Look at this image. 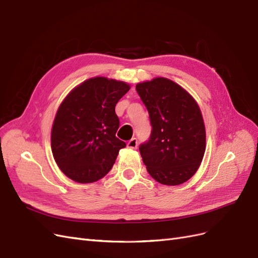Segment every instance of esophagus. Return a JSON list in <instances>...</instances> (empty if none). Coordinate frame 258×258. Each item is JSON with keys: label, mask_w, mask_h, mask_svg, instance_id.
<instances>
[{"label": "esophagus", "mask_w": 258, "mask_h": 258, "mask_svg": "<svg viewBox=\"0 0 258 258\" xmlns=\"http://www.w3.org/2000/svg\"><path fill=\"white\" fill-rule=\"evenodd\" d=\"M127 147L131 148V150H136V148L138 147V140L136 138H132L130 141H128Z\"/></svg>", "instance_id": "obj_1"}]
</instances>
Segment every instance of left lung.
<instances>
[{
  "label": "left lung",
  "mask_w": 258,
  "mask_h": 258,
  "mask_svg": "<svg viewBox=\"0 0 258 258\" xmlns=\"http://www.w3.org/2000/svg\"><path fill=\"white\" fill-rule=\"evenodd\" d=\"M136 89L152 124L150 140L139 148L147 172L163 185L185 183L197 172L206 152V127L198 103L166 77L139 83Z\"/></svg>",
  "instance_id": "obj_1"
}]
</instances>
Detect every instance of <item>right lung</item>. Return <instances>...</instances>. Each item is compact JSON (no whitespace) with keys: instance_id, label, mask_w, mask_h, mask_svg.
I'll return each mask as SVG.
<instances>
[{"instance_id":"1","label":"right lung","mask_w":258,"mask_h":258,"mask_svg":"<svg viewBox=\"0 0 258 258\" xmlns=\"http://www.w3.org/2000/svg\"><path fill=\"white\" fill-rule=\"evenodd\" d=\"M129 89L127 83L97 76L76 86L61 102L51 128V152L74 182L102 178L126 147L115 136L119 127L115 106Z\"/></svg>"}]
</instances>
